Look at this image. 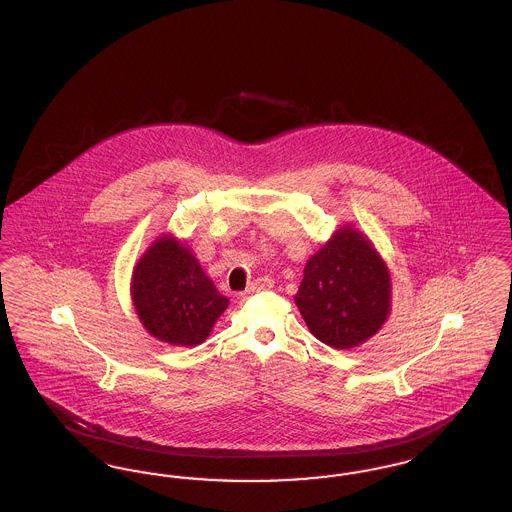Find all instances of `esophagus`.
<instances>
[{
	"mask_svg": "<svg viewBox=\"0 0 512 512\" xmlns=\"http://www.w3.org/2000/svg\"><path fill=\"white\" fill-rule=\"evenodd\" d=\"M268 288H272V282L268 278H257L253 284H249L245 293L261 292V290H268Z\"/></svg>",
	"mask_w": 512,
	"mask_h": 512,
	"instance_id": "1",
	"label": "esophagus"
}]
</instances>
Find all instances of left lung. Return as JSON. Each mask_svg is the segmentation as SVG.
Returning <instances> with one entry per match:
<instances>
[{"mask_svg": "<svg viewBox=\"0 0 512 512\" xmlns=\"http://www.w3.org/2000/svg\"><path fill=\"white\" fill-rule=\"evenodd\" d=\"M390 280V270L365 234L343 226L307 261L293 299L317 340L351 349L388 320Z\"/></svg>", "mask_w": 512, "mask_h": 512, "instance_id": "1", "label": "left lung"}]
</instances>
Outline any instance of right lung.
<instances>
[{
  "mask_svg": "<svg viewBox=\"0 0 512 512\" xmlns=\"http://www.w3.org/2000/svg\"><path fill=\"white\" fill-rule=\"evenodd\" d=\"M140 322L157 340L194 347L207 340L228 297L215 288L190 247L172 236L149 245L130 284Z\"/></svg>",
  "mask_w": 512,
  "mask_h": 512,
  "instance_id": "add662e5",
  "label": "right lung"
}]
</instances>
